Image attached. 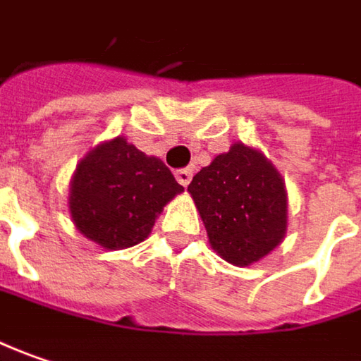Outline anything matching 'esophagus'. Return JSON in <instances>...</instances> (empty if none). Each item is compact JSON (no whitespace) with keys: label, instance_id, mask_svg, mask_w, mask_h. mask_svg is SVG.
I'll use <instances>...</instances> for the list:
<instances>
[{"label":"esophagus","instance_id":"esophagus-1","mask_svg":"<svg viewBox=\"0 0 361 361\" xmlns=\"http://www.w3.org/2000/svg\"><path fill=\"white\" fill-rule=\"evenodd\" d=\"M192 176H194V171H192L190 167H183V169H178V171H176V180L180 181L183 188L192 181Z\"/></svg>","mask_w":361,"mask_h":361}]
</instances>
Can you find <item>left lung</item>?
<instances>
[{"label":"left lung","instance_id":"obj_1","mask_svg":"<svg viewBox=\"0 0 361 361\" xmlns=\"http://www.w3.org/2000/svg\"><path fill=\"white\" fill-rule=\"evenodd\" d=\"M212 248L234 267L264 259L287 234V190L259 149L234 143L188 185Z\"/></svg>","mask_w":361,"mask_h":361}]
</instances>
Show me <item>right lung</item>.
Instances as JSON below:
<instances>
[{
  "label": "right lung",
  "mask_w": 361,
  "mask_h": 361,
  "mask_svg": "<svg viewBox=\"0 0 361 361\" xmlns=\"http://www.w3.org/2000/svg\"><path fill=\"white\" fill-rule=\"evenodd\" d=\"M181 192L161 159L115 137L78 161L68 208L88 240L106 250H121L143 243L165 204Z\"/></svg>",
  "instance_id": "add662e5"
}]
</instances>
